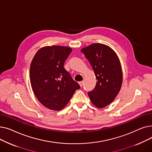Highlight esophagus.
Instances as JSON below:
<instances>
[{"instance_id": "esophagus-1", "label": "esophagus", "mask_w": 152, "mask_h": 152, "mask_svg": "<svg viewBox=\"0 0 152 152\" xmlns=\"http://www.w3.org/2000/svg\"><path fill=\"white\" fill-rule=\"evenodd\" d=\"M79 85H80V86H81V87H83V81L79 82Z\"/></svg>"}]
</instances>
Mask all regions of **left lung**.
Instances as JSON below:
<instances>
[{"mask_svg": "<svg viewBox=\"0 0 152 152\" xmlns=\"http://www.w3.org/2000/svg\"><path fill=\"white\" fill-rule=\"evenodd\" d=\"M95 73L97 83L88 95L93 104L103 108L112 102L121 89L123 73L116 53L106 45L95 43L81 50Z\"/></svg>", "mask_w": 152, "mask_h": 152, "instance_id": "obj_1", "label": "left lung"}]
</instances>
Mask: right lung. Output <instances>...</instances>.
<instances>
[{
    "label": "right lung",
    "instance_id": "obj_1",
    "mask_svg": "<svg viewBox=\"0 0 152 152\" xmlns=\"http://www.w3.org/2000/svg\"><path fill=\"white\" fill-rule=\"evenodd\" d=\"M71 51V48L64 46L45 47L37 51L32 60V89L39 101L47 108L61 110L80 88L64 68Z\"/></svg>",
    "mask_w": 152,
    "mask_h": 152
}]
</instances>
